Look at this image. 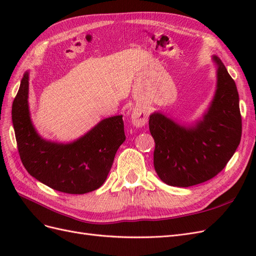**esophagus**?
I'll return each instance as SVG.
<instances>
[{"instance_id": "34e87169", "label": "esophagus", "mask_w": 256, "mask_h": 256, "mask_svg": "<svg viewBox=\"0 0 256 256\" xmlns=\"http://www.w3.org/2000/svg\"><path fill=\"white\" fill-rule=\"evenodd\" d=\"M147 120H148V114H147V111L144 108L136 106L132 110V113H131V122H132V125L136 128L143 127L147 122Z\"/></svg>"}]
</instances>
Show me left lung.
<instances>
[{"instance_id": "obj_1", "label": "left lung", "mask_w": 256, "mask_h": 256, "mask_svg": "<svg viewBox=\"0 0 256 256\" xmlns=\"http://www.w3.org/2000/svg\"><path fill=\"white\" fill-rule=\"evenodd\" d=\"M216 67L214 95L202 118L182 125L161 112L150 116L154 166L160 180L173 187H190L214 177L233 157L242 138V115L235 81L222 60Z\"/></svg>"}]
</instances>
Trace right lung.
<instances>
[{
	"label": "right lung",
	"instance_id": "right-lung-1",
	"mask_svg": "<svg viewBox=\"0 0 256 256\" xmlns=\"http://www.w3.org/2000/svg\"><path fill=\"white\" fill-rule=\"evenodd\" d=\"M28 79L26 72L12 110L18 150L26 171L48 187L69 194H84L100 188L112 168L116 152L126 140L122 115L100 120L70 143L44 140L30 120Z\"/></svg>",
	"mask_w": 256,
	"mask_h": 256
}]
</instances>
